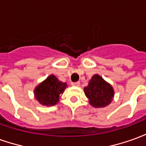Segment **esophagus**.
I'll return each instance as SVG.
<instances>
[{
  "mask_svg": "<svg viewBox=\"0 0 146 146\" xmlns=\"http://www.w3.org/2000/svg\"><path fill=\"white\" fill-rule=\"evenodd\" d=\"M72 84V85H73V86H76V87H79L80 84V83L79 81H78V82L72 83V84Z\"/></svg>",
  "mask_w": 146,
  "mask_h": 146,
  "instance_id": "34e87169",
  "label": "esophagus"
}]
</instances>
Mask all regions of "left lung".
<instances>
[{"label":"left lung","mask_w":146,"mask_h":146,"mask_svg":"<svg viewBox=\"0 0 146 146\" xmlns=\"http://www.w3.org/2000/svg\"><path fill=\"white\" fill-rule=\"evenodd\" d=\"M84 91L90 105L95 108L107 106L113 101L114 96L113 87L98 74L92 76Z\"/></svg>","instance_id":"left-lung-1"}]
</instances>
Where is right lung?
<instances>
[{"instance_id":"1","label":"right lung","mask_w":146,"mask_h":146,"mask_svg":"<svg viewBox=\"0 0 146 146\" xmlns=\"http://www.w3.org/2000/svg\"><path fill=\"white\" fill-rule=\"evenodd\" d=\"M66 83L58 80L54 75H50L34 89L35 98L43 106H54L59 101V96L66 88Z\"/></svg>"}]
</instances>
